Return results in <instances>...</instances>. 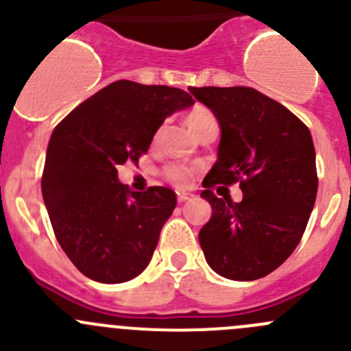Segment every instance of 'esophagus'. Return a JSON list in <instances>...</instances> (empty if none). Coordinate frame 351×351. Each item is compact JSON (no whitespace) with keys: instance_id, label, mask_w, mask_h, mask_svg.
<instances>
[{"instance_id":"1","label":"esophagus","mask_w":351,"mask_h":351,"mask_svg":"<svg viewBox=\"0 0 351 351\" xmlns=\"http://www.w3.org/2000/svg\"><path fill=\"white\" fill-rule=\"evenodd\" d=\"M176 197H178L180 204H183V202L192 200V198L195 195H193V193H190V192H176Z\"/></svg>"}]
</instances>
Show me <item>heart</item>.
Returning <instances> with one entry per match:
<instances>
[{"instance_id": "b5f03b06", "label": "heart", "mask_w": 351, "mask_h": 351, "mask_svg": "<svg viewBox=\"0 0 351 351\" xmlns=\"http://www.w3.org/2000/svg\"><path fill=\"white\" fill-rule=\"evenodd\" d=\"M185 123L189 127L190 132L193 136H197L202 129L208 125H214L217 123L214 113L208 108L202 107V105H195L189 113L185 115ZM166 176H168L169 182H173L178 186H185L190 183V178H192V171L189 168H183V166H168L166 168Z\"/></svg>"}]
</instances>
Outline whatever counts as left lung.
<instances>
[{"label": "left lung", "mask_w": 351, "mask_h": 351, "mask_svg": "<svg viewBox=\"0 0 351 351\" xmlns=\"http://www.w3.org/2000/svg\"><path fill=\"white\" fill-rule=\"evenodd\" d=\"M221 127L217 161L202 185L212 217L198 232L208 267L229 280L277 270L306 231L317 193L309 129L290 110L246 86L189 88ZM240 182L243 200L217 199L215 182Z\"/></svg>", "instance_id": "obj_1"}]
</instances>
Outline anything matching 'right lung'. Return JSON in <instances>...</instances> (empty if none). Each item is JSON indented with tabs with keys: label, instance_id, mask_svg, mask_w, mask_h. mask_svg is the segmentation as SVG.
Returning <instances> with one entry per match:
<instances>
[{
	"label": "right lung",
	"instance_id": "1",
	"mask_svg": "<svg viewBox=\"0 0 351 351\" xmlns=\"http://www.w3.org/2000/svg\"><path fill=\"white\" fill-rule=\"evenodd\" d=\"M193 104L180 88L120 80L52 132L42 197L59 244L91 280L122 284L149 265L176 193L166 186L129 192L117 168L147 153L165 119Z\"/></svg>",
	"mask_w": 351,
	"mask_h": 351
}]
</instances>
